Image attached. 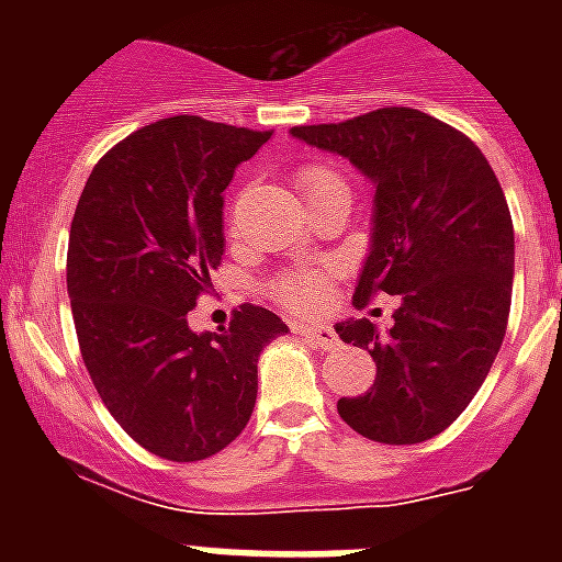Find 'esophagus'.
I'll use <instances>...</instances> for the list:
<instances>
[{"label":"esophagus","instance_id":"esophagus-1","mask_svg":"<svg viewBox=\"0 0 562 562\" xmlns=\"http://www.w3.org/2000/svg\"><path fill=\"white\" fill-rule=\"evenodd\" d=\"M297 335H303V338H306V341L312 344L315 350H324V352L335 350V347L341 344L338 341V335H335L333 326H326V324H300Z\"/></svg>","mask_w":562,"mask_h":562}]
</instances>
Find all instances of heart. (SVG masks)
<instances>
[{
	"label": "heart",
	"instance_id": "1",
	"mask_svg": "<svg viewBox=\"0 0 562 562\" xmlns=\"http://www.w3.org/2000/svg\"><path fill=\"white\" fill-rule=\"evenodd\" d=\"M297 183L306 203L326 201V198H350V183L344 178V171L329 162H308L297 169ZM271 294L285 306L308 312L324 303L326 277L321 271H289L273 282Z\"/></svg>",
	"mask_w": 562,
	"mask_h": 562
}]
</instances>
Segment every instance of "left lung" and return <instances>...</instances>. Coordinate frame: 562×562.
Masks as SVG:
<instances>
[{"mask_svg": "<svg viewBox=\"0 0 562 562\" xmlns=\"http://www.w3.org/2000/svg\"><path fill=\"white\" fill-rule=\"evenodd\" d=\"M291 134L373 180V245L356 306L400 294L391 333L368 317L335 324L368 350L375 382L338 400L375 443H423L461 417L505 341L514 291V221L496 171L470 136L414 108H379Z\"/></svg>", "mask_w": 562, "mask_h": 562, "instance_id": "obj_1", "label": "left lung"}]
</instances>
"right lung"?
I'll return each mask as SVG.
<instances>
[{
    "instance_id": "add662e5",
    "label": "right lung",
    "mask_w": 562,
    "mask_h": 562,
    "mask_svg": "<svg viewBox=\"0 0 562 562\" xmlns=\"http://www.w3.org/2000/svg\"><path fill=\"white\" fill-rule=\"evenodd\" d=\"M271 131L171 116L113 145L87 178L66 254L81 359L119 426L166 461H203L241 435L256 361L289 333L245 303L227 329L189 312L224 256V189Z\"/></svg>"
}]
</instances>
